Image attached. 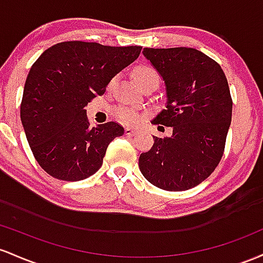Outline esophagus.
I'll return each instance as SVG.
<instances>
[{
  "label": "esophagus",
  "mask_w": 263,
  "mask_h": 263,
  "mask_svg": "<svg viewBox=\"0 0 263 263\" xmlns=\"http://www.w3.org/2000/svg\"><path fill=\"white\" fill-rule=\"evenodd\" d=\"M125 135H128V137H134L135 134H137V130H134V129L132 128H125Z\"/></svg>",
  "instance_id": "34e87169"
}]
</instances>
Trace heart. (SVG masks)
Instances as JSON below:
<instances>
[{
    "mask_svg": "<svg viewBox=\"0 0 263 263\" xmlns=\"http://www.w3.org/2000/svg\"><path fill=\"white\" fill-rule=\"evenodd\" d=\"M134 78L135 81H137V83L139 84V87L141 84L146 83V82H159L158 72H156L154 68L146 66V64H143V66L135 68ZM114 81H116V79H113V81L110 82V84H109L110 87L114 84ZM114 116L117 117L118 120H120V122L124 124H128V125H135V124H138L141 120V114L137 110V109L130 107H124V105L118 107L116 110H114Z\"/></svg>",
    "mask_w": 263,
    "mask_h": 263,
    "instance_id": "1",
    "label": "heart"
}]
</instances>
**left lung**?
<instances>
[{
	"label": "left lung",
	"instance_id": "8db88e82",
	"mask_svg": "<svg viewBox=\"0 0 263 263\" xmlns=\"http://www.w3.org/2000/svg\"><path fill=\"white\" fill-rule=\"evenodd\" d=\"M144 57L165 83L166 104L153 124L173 128L170 138L154 137L140 154L147 181L166 191L195 187L222 158L232 117V99L222 68L195 48H144Z\"/></svg>",
	"mask_w": 263,
	"mask_h": 263
}]
</instances>
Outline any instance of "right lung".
<instances>
[{
	"label": "right lung",
	"instance_id": "add662e5",
	"mask_svg": "<svg viewBox=\"0 0 263 263\" xmlns=\"http://www.w3.org/2000/svg\"><path fill=\"white\" fill-rule=\"evenodd\" d=\"M140 46L110 47L69 41L46 49L29 69L21 120L32 153L47 174L64 181L84 180L100 169L116 122L90 128L85 105L104 94L120 70L139 57Z\"/></svg>",
	"mask_w": 263,
	"mask_h": 263
}]
</instances>
